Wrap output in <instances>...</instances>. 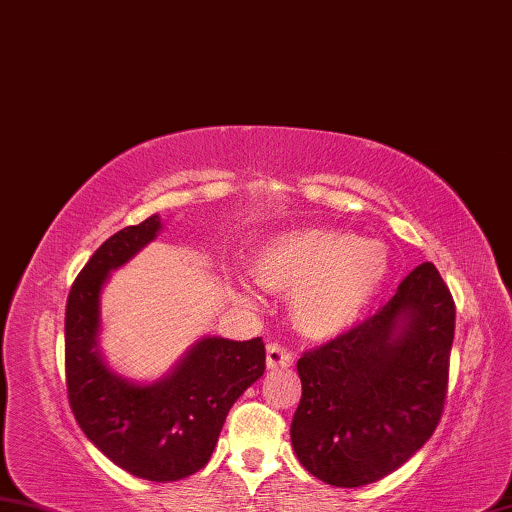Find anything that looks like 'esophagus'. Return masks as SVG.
Segmentation results:
<instances>
[{
	"instance_id": "34e87169",
	"label": "esophagus",
	"mask_w": 512,
	"mask_h": 512,
	"mask_svg": "<svg viewBox=\"0 0 512 512\" xmlns=\"http://www.w3.org/2000/svg\"><path fill=\"white\" fill-rule=\"evenodd\" d=\"M292 363H294V356H292V352L287 350V347L278 345V343L267 345V368L269 370L289 368Z\"/></svg>"
}]
</instances>
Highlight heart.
I'll return each instance as SVG.
<instances>
[{"instance_id": "heart-1", "label": "heart", "mask_w": 512, "mask_h": 512, "mask_svg": "<svg viewBox=\"0 0 512 512\" xmlns=\"http://www.w3.org/2000/svg\"><path fill=\"white\" fill-rule=\"evenodd\" d=\"M388 272V249L379 240L318 227L274 238L254 260L256 281L292 294L298 330L321 341L361 321Z\"/></svg>"}]
</instances>
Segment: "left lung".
<instances>
[{
    "mask_svg": "<svg viewBox=\"0 0 512 512\" xmlns=\"http://www.w3.org/2000/svg\"><path fill=\"white\" fill-rule=\"evenodd\" d=\"M455 301L421 263L374 316L305 352L292 446L305 470L339 488L379 481L426 443L443 414Z\"/></svg>",
    "mask_w": 512,
    "mask_h": 512,
    "instance_id": "8db88e82",
    "label": "left lung"
}]
</instances>
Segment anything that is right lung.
<instances>
[{
  "instance_id": "add662e5",
  "label": "right lung",
  "mask_w": 512,
  "mask_h": 512,
  "mask_svg": "<svg viewBox=\"0 0 512 512\" xmlns=\"http://www.w3.org/2000/svg\"><path fill=\"white\" fill-rule=\"evenodd\" d=\"M162 229L158 214L104 240L69 292L64 361L69 403L82 432L133 477L178 481L207 466L227 412L265 372L263 339L205 336L153 383L115 374L100 352V298L113 269Z\"/></svg>"
}]
</instances>
